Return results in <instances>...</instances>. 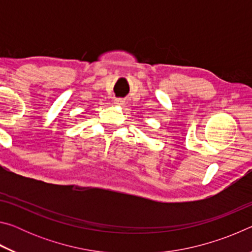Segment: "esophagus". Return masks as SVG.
Wrapping results in <instances>:
<instances>
[{
	"mask_svg": "<svg viewBox=\"0 0 252 252\" xmlns=\"http://www.w3.org/2000/svg\"><path fill=\"white\" fill-rule=\"evenodd\" d=\"M114 104L117 105H122L123 104V101L121 99H116V101H114Z\"/></svg>",
	"mask_w": 252,
	"mask_h": 252,
	"instance_id": "obj_1",
	"label": "esophagus"
}]
</instances>
